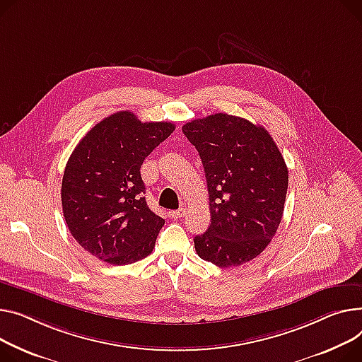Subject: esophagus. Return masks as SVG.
<instances>
[{"mask_svg":"<svg viewBox=\"0 0 362 362\" xmlns=\"http://www.w3.org/2000/svg\"><path fill=\"white\" fill-rule=\"evenodd\" d=\"M186 214V209L185 208H180V209H177V211H170L168 212V215H170V218H180V216H183Z\"/></svg>","mask_w":362,"mask_h":362,"instance_id":"esophagus-1","label":"esophagus"}]
</instances>
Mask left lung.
I'll list each match as a JSON object with an SVG mask.
<instances>
[{
  "label": "left lung",
  "mask_w": 362,
  "mask_h": 362,
  "mask_svg": "<svg viewBox=\"0 0 362 362\" xmlns=\"http://www.w3.org/2000/svg\"><path fill=\"white\" fill-rule=\"evenodd\" d=\"M204 164L211 224L194 238L201 259L240 267L271 243L288 189V168L269 132L245 117L215 113L182 128Z\"/></svg>",
  "instance_id": "obj_1"
}]
</instances>
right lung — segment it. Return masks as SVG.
Listing matches in <instances>:
<instances>
[{
  "mask_svg": "<svg viewBox=\"0 0 362 362\" xmlns=\"http://www.w3.org/2000/svg\"><path fill=\"white\" fill-rule=\"evenodd\" d=\"M175 128L116 112L72 151L62 177V211L72 237L90 255L128 264L153 252L164 220L147 205L139 168Z\"/></svg>",
  "mask_w": 362,
  "mask_h": 362,
  "instance_id": "obj_1",
  "label": "right lung"
}]
</instances>
